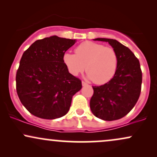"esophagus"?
Here are the masks:
<instances>
[{"label":"esophagus","mask_w":157,"mask_h":157,"mask_svg":"<svg viewBox=\"0 0 157 157\" xmlns=\"http://www.w3.org/2000/svg\"><path fill=\"white\" fill-rule=\"evenodd\" d=\"M82 86H88V84L86 83V82H84V81H82Z\"/></svg>","instance_id":"1"}]
</instances>
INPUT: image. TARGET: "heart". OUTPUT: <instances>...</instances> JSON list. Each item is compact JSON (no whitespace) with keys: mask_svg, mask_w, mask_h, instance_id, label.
Segmentation results:
<instances>
[{"mask_svg":"<svg viewBox=\"0 0 157 157\" xmlns=\"http://www.w3.org/2000/svg\"><path fill=\"white\" fill-rule=\"evenodd\" d=\"M63 62L68 71L77 76L86 71L94 83H107L114 76L118 66V56L110 46L85 41L75 48V54L66 53Z\"/></svg>","mask_w":157,"mask_h":157,"instance_id":"heart-1","label":"heart"}]
</instances>
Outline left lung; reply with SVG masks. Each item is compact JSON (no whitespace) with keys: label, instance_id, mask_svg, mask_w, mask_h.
<instances>
[{"label":"left lung","instance_id":"1","mask_svg":"<svg viewBox=\"0 0 157 157\" xmlns=\"http://www.w3.org/2000/svg\"><path fill=\"white\" fill-rule=\"evenodd\" d=\"M108 42L118 56V66L114 76L100 86H92L94 94L90 109L97 118L106 121L119 120L134 107L141 92L142 71L140 61L128 48L117 40L96 38Z\"/></svg>","mask_w":157,"mask_h":157}]
</instances>
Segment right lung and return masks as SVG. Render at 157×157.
I'll return each mask as SVG.
<instances>
[{
    "instance_id": "1",
    "label": "right lung",
    "mask_w": 157,
    "mask_h": 157,
    "mask_svg": "<svg viewBox=\"0 0 157 157\" xmlns=\"http://www.w3.org/2000/svg\"><path fill=\"white\" fill-rule=\"evenodd\" d=\"M76 40L54 35L37 40L23 52L16 74V90L34 116L54 120L69 111L82 82L68 72L63 56Z\"/></svg>"
}]
</instances>
